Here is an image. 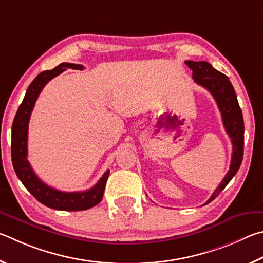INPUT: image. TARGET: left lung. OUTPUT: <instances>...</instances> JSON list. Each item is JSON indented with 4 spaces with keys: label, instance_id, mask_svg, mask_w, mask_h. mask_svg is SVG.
<instances>
[{
    "label": "left lung",
    "instance_id": "1",
    "mask_svg": "<svg viewBox=\"0 0 263 263\" xmlns=\"http://www.w3.org/2000/svg\"><path fill=\"white\" fill-rule=\"evenodd\" d=\"M185 63L193 70V78L197 84L205 87L213 95L218 105L220 114H222L225 130L231 139L233 146L229 172L224 177L222 182L219 183V186L216 188L210 199L205 202V204H208L227 187L240 167L243 156V130H245V127H243L242 113L238 103L237 95L229 77L216 70L209 62L185 61Z\"/></svg>",
    "mask_w": 263,
    "mask_h": 263
}]
</instances>
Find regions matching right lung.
Listing matches in <instances>:
<instances>
[{"label":"right lung","instance_id":"add662e5","mask_svg":"<svg viewBox=\"0 0 263 263\" xmlns=\"http://www.w3.org/2000/svg\"><path fill=\"white\" fill-rule=\"evenodd\" d=\"M82 64L63 62L52 70H45L36 76L27 87L24 99L13 119L11 129V159L17 177L23 185L40 203L57 210L80 211L90 209L98 204L103 199L106 182L109 171L107 170L99 181L90 190L84 192H61L46 185L32 170L27 160V129L31 112L34 107L36 98L47 83L67 69L82 70Z\"/></svg>","mask_w":263,"mask_h":263}]
</instances>
